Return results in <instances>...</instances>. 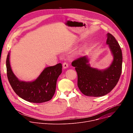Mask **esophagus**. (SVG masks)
<instances>
[{"label":"esophagus","mask_w":133,"mask_h":133,"mask_svg":"<svg viewBox=\"0 0 133 133\" xmlns=\"http://www.w3.org/2000/svg\"><path fill=\"white\" fill-rule=\"evenodd\" d=\"M63 68L64 69L65 68H67L68 67V63H67L66 62H64L63 64Z\"/></svg>","instance_id":"obj_1"}]
</instances>
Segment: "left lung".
<instances>
[{"label":"left lung","mask_w":133,"mask_h":133,"mask_svg":"<svg viewBox=\"0 0 133 133\" xmlns=\"http://www.w3.org/2000/svg\"><path fill=\"white\" fill-rule=\"evenodd\" d=\"M107 35L106 44L114 57L113 61L108 68L99 70L91 67L87 56L78 58L71 63L77 73L78 87L86 96H104L115 87L119 79L122 70V50L115 38L110 33Z\"/></svg>","instance_id":"left-lung-1"}]
</instances>
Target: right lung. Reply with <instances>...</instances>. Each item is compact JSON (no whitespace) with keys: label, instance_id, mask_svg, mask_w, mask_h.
I'll return each mask as SVG.
<instances>
[{"label":"right lung","instance_id":"right-lung-1","mask_svg":"<svg viewBox=\"0 0 133 133\" xmlns=\"http://www.w3.org/2000/svg\"><path fill=\"white\" fill-rule=\"evenodd\" d=\"M9 55V52L6 59L7 77L17 95L34 103L50 101L55 92L57 80L62 72V64L45 68L35 81L26 82L19 80L13 73L10 65Z\"/></svg>","mask_w":133,"mask_h":133}]
</instances>
